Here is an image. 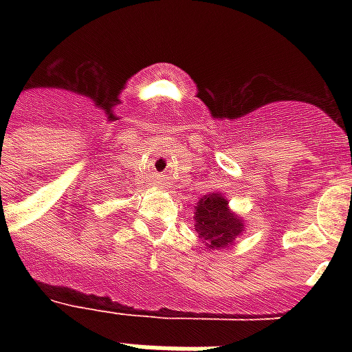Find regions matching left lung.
Listing matches in <instances>:
<instances>
[{"mask_svg":"<svg viewBox=\"0 0 352 352\" xmlns=\"http://www.w3.org/2000/svg\"><path fill=\"white\" fill-rule=\"evenodd\" d=\"M194 219H196L194 230L204 239L206 247H209V251L226 249L245 230L243 219L234 211H230L228 199L217 192L207 194L199 199Z\"/></svg>","mask_w":352,"mask_h":352,"instance_id":"obj_1","label":"left lung"}]
</instances>
